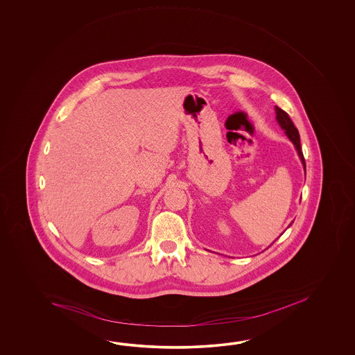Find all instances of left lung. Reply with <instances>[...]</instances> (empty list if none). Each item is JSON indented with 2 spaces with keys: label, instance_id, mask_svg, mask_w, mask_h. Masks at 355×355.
Here are the masks:
<instances>
[{
  "label": "left lung",
  "instance_id": "1",
  "mask_svg": "<svg viewBox=\"0 0 355 355\" xmlns=\"http://www.w3.org/2000/svg\"><path fill=\"white\" fill-rule=\"evenodd\" d=\"M275 114H277L275 118H277V121H278L280 128L284 130L286 136L295 144V150H297V153H298L302 165H303V168H304V174H306V162H304V157H303V153L301 151V142H300L298 129L295 128L293 121H291V118H289V115L284 110H282L280 107H278V106H275Z\"/></svg>",
  "mask_w": 355,
  "mask_h": 355
}]
</instances>
